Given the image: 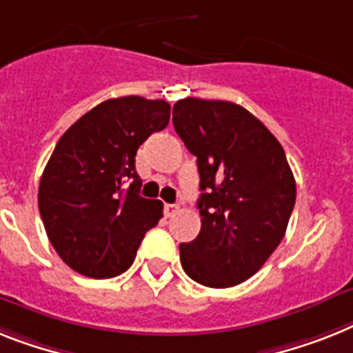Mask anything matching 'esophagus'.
Masks as SVG:
<instances>
[{
    "mask_svg": "<svg viewBox=\"0 0 353 353\" xmlns=\"http://www.w3.org/2000/svg\"><path fill=\"white\" fill-rule=\"evenodd\" d=\"M177 210H179V206H177V204H165V215H167V217H172V215H174Z\"/></svg>",
    "mask_w": 353,
    "mask_h": 353,
    "instance_id": "34e87169",
    "label": "esophagus"
}]
</instances>
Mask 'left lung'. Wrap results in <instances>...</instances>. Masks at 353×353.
<instances>
[{"instance_id":"8db88e82","label":"left lung","mask_w":353,"mask_h":353,"mask_svg":"<svg viewBox=\"0 0 353 353\" xmlns=\"http://www.w3.org/2000/svg\"><path fill=\"white\" fill-rule=\"evenodd\" d=\"M174 129L197 158L201 232L179 244L185 272L206 287H233L262 268L285 235L296 181L280 141L248 109L183 99Z\"/></svg>"}]
</instances>
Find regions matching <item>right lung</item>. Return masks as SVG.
<instances>
[{
    "instance_id": "right-lung-1",
    "label": "right lung",
    "mask_w": 353,
    "mask_h": 353,
    "mask_svg": "<svg viewBox=\"0 0 353 353\" xmlns=\"http://www.w3.org/2000/svg\"><path fill=\"white\" fill-rule=\"evenodd\" d=\"M168 120L165 100L120 97L99 103L61 136L37 199L53 250L73 271L111 278L132 265L145 233L163 217L161 201L140 195L134 158Z\"/></svg>"
}]
</instances>
